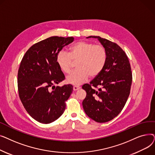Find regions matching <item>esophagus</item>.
I'll use <instances>...</instances> for the list:
<instances>
[{"instance_id":"1","label":"esophagus","mask_w":155,"mask_h":155,"mask_svg":"<svg viewBox=\"0 0 155 155\" xmlns=\"http://www.w3.org/2000/svg\"><path fill=\"white\" fill-rule=\"evenodd\" d=\"M80 87L79 86H77V85L73 86V91H76L78 90V89H80Z\"/></svg>"}]
</instances>
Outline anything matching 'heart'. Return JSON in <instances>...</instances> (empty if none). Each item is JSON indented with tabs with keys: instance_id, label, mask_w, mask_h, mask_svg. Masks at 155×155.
Segmentation results:
<instances>
[{
	"instance_id": "1",
	"label": "heart",
	"mask_w": 155,
	"mask_h": 155,
	"mask_svg": "<svg viewBox=\"0 0 155 155\" xmlns=\"http://www.w3.org/2000/svg\"><path fill=\"white\" fill-rule=\"evenodd\" d=\"M107 60V52L100 45L81 41L73 44L69 51H61L57 54L56 62L65 73H69L73 61H77V69L67 77V82L78 85L88 79L89 75L97 77L104 68Z\"/></svg>"
}]
</instances>
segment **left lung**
<instances>
[{
	"label": "left lung",
	"mask_w": 155,
	"mask_h": 155,
	"mask_svg": "<svg viewBox=\"0 0 155 155\" xmlns=\"http://www.w3.org/2000/svg\"><path fill=\"white\" fill-rule=\"evenodd\" d=\"M107 52V60L99 74L82 88L87 95L82 102L86 114L97 123H106L122 111L131 91L133 75L127 56L118 45L100 36Z\"/></svg>",
	"instance_id": "1"
}]
</instances>
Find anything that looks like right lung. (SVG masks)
<instances>
[{"label": "right lung", "instance_id": "right-lung-1", "mask_svg": "<svg viewBox=\"0 0 155 155\" xmlns=\"http://www.w3.org/2000/svg\"><path fill=\"white\" fill-rule=\"evenodd\" d=\"M73 37L52 36L35 43L26 52L18 73L19 98L29 114L43 124L58 119L73 91L70 84L54 86L65 77L56 56Z\"/></svg>", "mask_w": 155, "mask_h": 155}]
</instances>
